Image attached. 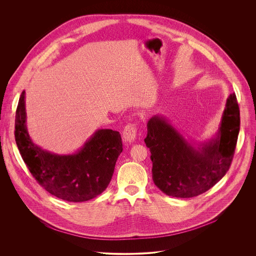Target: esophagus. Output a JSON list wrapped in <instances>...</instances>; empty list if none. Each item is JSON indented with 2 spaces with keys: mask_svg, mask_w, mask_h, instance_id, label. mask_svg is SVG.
Segmentation results:
<instances>
[{
  "mask_svg": "<svg viewBox=\"0 0 256 256\" xmlns=\"http://www.w3.org/2000/svg\"><path fill=\"white\" fill-rule=\"evenodd\" d=\"M137 136V127L135 123H129L123 130V138L125 142H133Z\"/></svg>",
  "mask_w": 256,
  "mask_h": 256,
  "instance_id": "1",
  "label": "esophagus"
}]
</instances>
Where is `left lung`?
Masks as SVG:
<instances>
[{
    "label": "left lung",
    "mask_w": 256,
    "mask_h": 256,
    "mask_svg": "<svg viewBox=\"0 0 256 256\" xmlns=\"http://www.w3.org/2000/svg\"><path fill=\"white\" fill-rule=\"evenodd\" d=\"M236 96L226 100L215 138L197 148L162 116H152L146 124L145 143L152 162V180L164 194L176 198L198 196L220 182L228 170L240 132Z\"/></svg>",
    "instance_id": "1"
}]
</instances>
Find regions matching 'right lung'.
Wrapping results in <instances>:
<instances>
[{
	"label": "right lung",
	"instance_id": "obj_1",
	"mask_svg": "<svg viewBox=\"0 0 256 256\" xmlns=\"http://www.w3.org/2000/svg\"><path fill=\"white\" fill-rule=\"evenodd\" d=\"M26 122L24 90L16 111V143L30 174L46 191L62 200L84 202L106 189L123 150L119 132L98 130L76 152L56 154L32 141Z\"/></svg>",
	"mask_w": 256,
	"mask_h": 256
}]
</instances>
